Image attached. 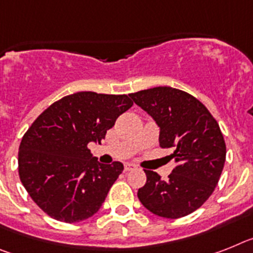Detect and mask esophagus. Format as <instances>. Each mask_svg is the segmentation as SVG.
Returning <instances> with one entry per match:
<instances>
[{"label":"esophagus","instance_id":"esophagus-1","mask_svg":"<svg viewBox=\"0 0 253 253\" xmlns=\"http://www.w3.org/2000/svg\"><path fill=\"white\" fill-rule=\"evenodd\" d=\"M133 169H136L135 164H131V163L125 164V172H131V170H133Z\"/></svg>","mask_w":253,"mask_h":253}]
</instances>
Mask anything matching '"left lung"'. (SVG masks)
<instances>
[{"mask_svg":"<svg viewBox=\"0 0 253 253\" xmlns=\"http://www.w3.org/2000/svg\"><path fill=\"white\" fill-rule=\"evenodd\" d=\"M160 128L159 144L172 149L177 167L162 181L146 170V183L137 197L153 214L177 219L191 214L214 192L225 163L227 148L218 122L191 94L169 86L129 94Z\"/></svg>","mask_w":253,"mask_h":253,"instance_id":"left-lung-1","label":"left lung"}]
</instances>
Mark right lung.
<instances>
[{
    "label": "right lung",
    "mask_w": 253,
    "mask_h": 253,
    "mask_svg": "<svg viewBox=\"0 0 253 253\" xmlns=\"http://www.w3.org/2000/svg\"><path fill=\"white\" fill-rule=\"evenodd\" d=\"M132 104L125 94L79 91L49 105L26 131L19 148L20 181L50 218L78 223L99 210L124 164H100L87 144H100Z\"/></svg>",
    "instance_id": "1"
}]
</instances>
